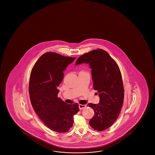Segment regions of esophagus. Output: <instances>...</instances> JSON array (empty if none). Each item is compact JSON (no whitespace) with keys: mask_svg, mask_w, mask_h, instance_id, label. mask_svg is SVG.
Wrapping results in <instances>:
<instances>
[{"mask_svg":"<svg viewBox=\"0 0 155 155\" xmlns=\"http://www.w3.org/2000/svg\"><path fill=\"white\" fill-rule=\"evenodd\" d=\"M86 107V106L85 105H82V104H79V108L80 110L84 109Z\"/></svg>","mask_w":155,"mask_h":155,"instance_id":"1","label":"esophagus"}]
</instances>
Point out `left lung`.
Masks as SVG:
<instances>
[{
	"label": "left lung",
	"instance_id": "obj_1",
	"mask_svg": "<svg viewBox=\"0 0 155 155\" xmlns=\"http://www.w3.org/2000/svg\"><path fill=\"white\" fill-rule=\"evenodd\" d=\"M89 64L91 69L94 89L100 97L98 104L89 103L94 115L89 121L92 129L103 131L116 122L124 97L122 74L117 63L107 51L97 49L79 57L76 65Z\"/></svg>",
	"mask_w": 155,
	"mask_h": 155
}]
</instances>
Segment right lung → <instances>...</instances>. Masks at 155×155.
Here are the masks:
<instances>
[{"label": "right lung", "mask_w": 155, "mask_h": 155, "mask_svg": "<svg viewBox=\"0 0 155 155\" xmlns=\"http://www.w3.org/2000/svg\"><path fill=\"white\" fill-rule=\"evenodd\" d=\"M74 59L48 52L38 59L31 72L28 91L32 106L44 124L56 132H68L79 111L78 103L67 104L57 96L63 71Z\"/></svg>", "instance_id": "1"}]
</instances>
